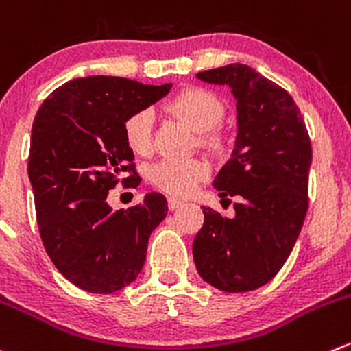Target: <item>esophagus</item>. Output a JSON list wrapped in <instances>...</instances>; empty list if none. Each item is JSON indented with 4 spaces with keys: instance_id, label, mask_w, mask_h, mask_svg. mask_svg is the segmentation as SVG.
Wrapping results in <instances>:
<instances>
[{
    "instance_id": "obj_1",
    "label": "esophagus",
    "mask_w": 351,
    "mask_h": 351,
    "mask_svg": "<svg viewBox=\"0 0 351 351\" xmlns=\"http://www.w3.org/2000/svg\"><path fill=\"white\" fill-rule=\"evenodd\" d=\"M182 206H183L182 200L173 199V197H169V199H168V209L169 210H176V209H178V207H182Z\"/></svg>"
}]
</instances>
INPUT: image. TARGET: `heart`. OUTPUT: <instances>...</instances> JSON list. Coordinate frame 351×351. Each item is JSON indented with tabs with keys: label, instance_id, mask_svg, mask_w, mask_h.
Segmentation results:
<instances>
[{
	"label": "heart",
	"instance_id": "heart-1",
	"mask_svg": "<svg viewBox=\"0 0 351 351\" xmlns=\"http://www.w3.org/2000/svg\"><path fill=\"white\" fill-rule=\"evenodd\" d=\"M175 117L199 132V142L210 151L223 147V137L214 128L223 121L224 104L216 94L202 87H189L176 94L168 104ZM154 114L147 108L134 111L123 121V138L127 147L137 156L152 151ZM209 176V165L204 159H162L149 168V182L156 189L175 197H189L202 180Z\"/></svg>",
	"mask_w": 351,
	"mask_h": 351
}]
</instances>
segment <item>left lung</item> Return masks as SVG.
Wrapping results in <instances>:
<instances>
[{"label": "left lung", "mask_w": 351, "mask_h": 351, "mask_svg": "<svg viewBox=\"0 0 351 351\" xmlns=\"http://www.w3.org/2000/svg\"><path fill=\"white\" fill-rule=\"evenodd\" d=\"M207 84L228 85L237 99V141L214 178L221 199L238 197L234 217L204 207L193 240L200 278L228 293L269 283L283 267L308 207L312 147L293 97L247 64L199 71Z\"/></svg>", "instance_id": "obj_1"}]
</instances>
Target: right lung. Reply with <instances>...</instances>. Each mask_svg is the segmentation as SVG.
Returning <instances> with one entry per match:
<instances>
[{"label":"right lung","instance_id":"obj_1","mask_svg":"<svg viewBox=\"0 0 351 351\" xmlns=\"http://www.w3.org/2000/svg\"><path fill=\"white\" fill-rule=\"evenodd\" d=\"M169 89L171 84L106 75L73 78L53 90L34 118L29 180L40 240L56 269L80 290L113 293L144 267L149 237L168 213L165 195L147 193L120 210L106 197L120 182H141L123 121Z\"/></svg>","mask_w":351,"mask_h":351}]
</instances>
